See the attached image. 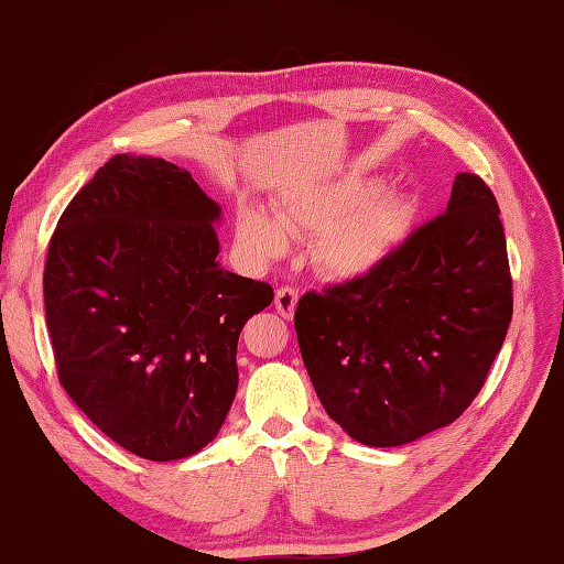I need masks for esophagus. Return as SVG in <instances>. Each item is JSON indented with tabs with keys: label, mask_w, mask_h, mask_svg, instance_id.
Returning <instances> with one entry per match:
<instances>
[{
	"label": "esophagus",
	"mask_w": 564,
	"mask_h": 564,
	"mask_svg": "<svg viewBox=\"0 0 564 564\" xmlns=\"http://www.w3.org/2000/svg\"><path fill=\"white\" fill-rule=\"evenodd\" d=\"M273 303H275V311H279L283 318H293L295 305H299V291L289 289V285H283V289L275 291Z\"/></svg>",
	"instance_id": "34e87169"
}]
</instances>
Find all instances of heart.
Masks as SVG:
<instances>
[{
	"instance_id": "b5f03b06",
	"label": "heart",
	"mask_w": 564,
	"mask_h": 564,
	"mask_svg": "<svg viewBox=\"0 0 564 564\" xmlns=\"http://www.w3.org/2000/svg\"><path fill=\"white\" fill-rule=\"evenodd\" d=\"M376 178H343L305 196L285 198L273 218L248 204L238 212V238L261 261L289 251V236H321L318 269L338 281H358L376 273L403 238L413 208L398 194H376Z\"/></svg>"
}]
</instances>
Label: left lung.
I'll return each instance as SVG.
<instances>
[{"label": "left lung", "mask_w": 564, "mask_h": 564, "mask_svg": "<svg viewBox=\"0 0 564 564\" xmlns=\"http://www.w3.org/2000/svg\"><path fill=\"white\" fill-rule=\"evenodd\" d=\"M510 318L498 202L480 176L457 174L443 216L376 273L305 293L293 321L326 413L352 441L395 447L465 413Z\"/></svg>", "instance_id": "left-lung-1"}]
</instances>
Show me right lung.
I'll return each instance as SVG.
<instances>
[{
	"instance_id": "right-lung-1",
	"label": "right lung",
	"mask_w": 564,
	"mask_h": 564,
	"mask_svg": "<svg viewBox=\"0 0 564 564\" xmlns=\"http://www.w3.org/2000/svg\"><path fill=\"white\" fill-rule=\"evenodd\" d=\"M221 206L186 169L119 154L72 198L44 265L56 370L84 415L147 460H181L221 431L246 321L269 283L218 263Z\"/></svg>"
}]
</instances>
